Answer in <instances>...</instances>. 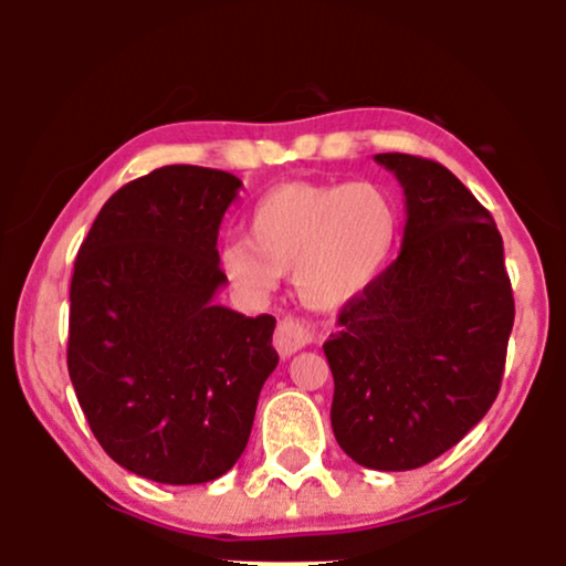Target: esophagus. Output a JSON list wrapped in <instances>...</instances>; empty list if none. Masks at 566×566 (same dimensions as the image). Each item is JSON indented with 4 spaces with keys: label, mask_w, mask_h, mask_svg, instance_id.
I'll list each match as a JSON object with an SVG mask.
<instances>
[{
    "label": "esophagus",
    "mask_w": 566,
    "mask_h": 566,
    "mask_svg": "<svg viewBox=\"0 0 566 566\" xmlns=\"http://www.w3.org/2000/svg\"><path fill=\"white\" fill-rule=\"evenodd\" d=\"M314 340H316L314 327H308V324L301 319H282L274 335V346L282 356H292L295 350L311 346Z\"/></svg>",
    "instance_id": "esophagus-1"
}]
</instances>
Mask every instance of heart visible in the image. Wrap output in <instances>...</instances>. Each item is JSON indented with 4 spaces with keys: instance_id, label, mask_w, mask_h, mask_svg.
Instances as JSON below:
<instances>
[{
    "instance_id": "obj_1",
    "label": "heart",
    "mask_w": 566,
    "mask_h": 566,
    "mask_svg": "<svg viewBox=\"0 0 566 566\" xmlns=\"http://www.w3.org/2000/svg\"><path fill=\"white\" fill-rule=\"evenodd\" d=\"M399 205L386 186L284 184L255 201L250 239L220 247V269L247 297H269L282 274L314 308H337L386 271L399 239Z\"/></svg>"
}]
</instances>
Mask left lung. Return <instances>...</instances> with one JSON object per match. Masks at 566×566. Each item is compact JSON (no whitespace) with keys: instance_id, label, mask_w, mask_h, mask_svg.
<instances>
[{"instance_id":"left-lung-1","label":"left lung","mask_w":566,"mask_h":566,"mask_svg":"<svg viewBox=\"0 0 566 566\" xmlns=\"http://www.w3.org/2000/svg\"><path fill=\"white\" fill-rule=\"evenodd\" d=\"M407 197L399 258L324 343L329 420L350 460L409 471L458 444L500 391L513 327L503 237L439 161L378 154Z\"/></svg>"}]
</instances>
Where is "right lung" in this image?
<instances>
[{
    "label": "right lung",
    "instance_id": "right-lung-1",
    "mask_svg": "<svg viewBox=\"0 0 566 566\" xmlns=\"http://www.w3.org/2000/svg\"><path fill=\"white\" fill-rule=\"evenodd\" d=\"M242 180L167 165L97 212L71 276L69 375L108 458L159 484H205L242 458L279 365L276 319L216 301L218 229Z\"/></svg>",
    "mask_w": 566,
    "mask_h": 566
}]
</instances>
